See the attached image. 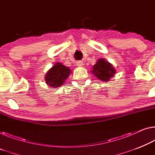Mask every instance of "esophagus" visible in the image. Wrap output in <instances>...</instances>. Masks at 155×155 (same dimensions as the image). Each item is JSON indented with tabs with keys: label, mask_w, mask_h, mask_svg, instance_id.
<instances>
[{
	"label": "esophagus",
	"mask_w": 155,
	"mask_h": 155,
	"mask_svg": "<svg viewBox=\"0 0 155 155\" xmlns=\"http://www.w3.org/2000/svg\"><path fill=\"white\" fill-rule=\"evenodd\" d=\"M76 65L78 66H84V63H83L82 61H77V63H76Z\"/></svg>",
	"instance_id": "34e87169"
}]
</instances>
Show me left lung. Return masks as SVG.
<instances>
[{
    "label": "left lung",
    "mask_w": 155,
    "mask_h": 155,
    "mask_svg": "<svg viewBox=\"0 0 155 155\" xmlns=\"http://www.w3.org/2000/svg\"><path fill=\"white\" fill-rule=\"evenodd\" d=\"M91 73L99 80L104 82H108L111 78L114 77L116 73L115 68L113 67L112 64L105 61L104 59H99L96 64L92 67Z\"/></svg>",
    "instance_id": "obj_1"
}]
</instances>
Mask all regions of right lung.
Instances as JSON below:
<instances>
[{
	"mask_svg": "<svg viewBox=\"0 0 155 155\" xmlns=\"http://www.w3.org/2000/svg\"><path fill=\"white\" fill-rule=\"evenodd\" d=\"M71 73V70L61 63H56L45 75V81L50 87L62 85Z\"/></svg>",
	"mask_w": 155,
	"mask_h": 155,
	"instance_id": "obj_1",
	"label": "right lung"
}]
</instances>
